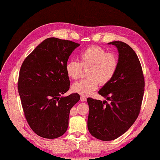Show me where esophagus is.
<instances>
[{
	"instance_id": "esophagus-1",
	"label": "esophagus",
	"mask_w": 160,
	"mask_h": 160,
	"mask_svg": "<svg viewBox=\"0 0 160 160\" xmlns=\"http://www.w3.org/2000/svg\"><path fill=\"white\" fill-rule=\"evenodd\" d=\"M80 100L82 102H85L87 100V98L84 96H81L80 97Z\"/></svg>"
}]
</instances>
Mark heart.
Here are the masks:
<instances>
[{
  "label": "heart",
  "mask_w": 160,
  "mask_h": 160,
  "mask_svg": "<svg viewBox=\"0 0 160 160\" xmlns=\"http://www.w3.org/2000/svg\"><path fill=\"white\" fill-rule=\"evenodd\" d=\"M80 62L70 60L65 65L67 75L76 80L87 70V78L74 83L72 90L77 93L87 96L96 91L99 83L104 86L109 83L116 74L119 60L116 54L108 53L99 46H91L82 51L79 55Z\"/></svg>",
  "instance_id": "b5f03b06"
}]
</instances>
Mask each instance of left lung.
Returning <instances> with one entry per match:
<instances>
[{
	"label": "left lung",
	"instance_id": "left-lung-1",
	"mask_svg": "<svg viewBox=\"0 0 160 160\" xmlns=\"http://www.w3.org/2000/svg\"><path fill=\"white\" fill-rule=\"evenodd\" d=\"M119 52V67L111 82L98 93L110 101L87 98V127L93 137L113 140L127 131L140 114L144 91V77L137 54L127 44L109 42Z\"/></svg>",
	"mask_w": 160,
	"mask_h": 160
}]
</instances>
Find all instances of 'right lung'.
<instances>
[{"instance_id": "obj_1", "label": "right lung", "mask_w": 160, "mask_h": 160, "mask_svg": "<svg viewBox=\"0 0 160 160\" xmlns=\"http://www.w3.org/2000/svg\"><path fill=\"white\" fill-rule=\"evenodd\" d=\"M80 46L68 40L49 38L36 47L20 67L18 89L24 115L39 136L54 139L66 132L70 110L78 101L77 93L60 97L69 89L65 65Z\"/></svg>"}]
</instances>
